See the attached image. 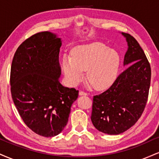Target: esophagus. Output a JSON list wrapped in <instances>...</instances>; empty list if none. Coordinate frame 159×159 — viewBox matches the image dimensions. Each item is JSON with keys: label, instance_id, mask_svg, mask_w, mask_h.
Masks as SVG:
<instances>
[{"label": "esophagus", "instance_id": "1", "mask_svg": "<svg viewBox=\"0 0 159 159\" xmlns=\"http://www.w3.org/2000/svg\"><path fill=\"white\" fill-rule=\"evenodd\" d=\"M79 95L80 96H87V93H85V92H84V91H79Z\"/></svg>", "mask_w": 159, "mask_h": 159}]
</instances>
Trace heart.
<instances>
[{
	"label": "heart",
	"instance_id": "obj_1",
	"mask_svg": "<svg viewBox=\"0 0 159 159\" xmlns=\"http://www.w3.org/2000/svg\"><path fill=\"white\" fill-rule=\"evenodd\" d=\"M120 66V56L114 49L101 43L75 47L72 57L64 55L63 73L71 85L78 84L87 71V79L95 89L102 90L112 83Z\"/></svg>",
	"mask_w": 159,
	"mask_h": 159
}]
</instances>
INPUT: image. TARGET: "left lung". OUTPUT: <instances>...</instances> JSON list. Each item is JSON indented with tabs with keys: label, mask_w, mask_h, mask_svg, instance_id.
<instances>
[{
	"label": "left lung",
	"mask_w": 159,
	"mask_h": 159,
	"mask_svg": "<svg viewBox=\"0 0 159 159\" xmlns=\"http://www.w3.org/2000/svg\"><path fill=\"white\" fill-rule=\"evenodd\" d=\"M128 43L124 57L126 69L113 84L93 98L91 120L99 132L119 134L130 129L143 114L148 99L151 68L138 41L122 33Z\"/></svg>",
	"instance_id": "8db88e82"
}]
</instances>
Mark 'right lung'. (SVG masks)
I'll return each mask as SVG.
<instances>
[{"label": "right lung", "mask_w": 159, "mask_h": 159, "mask_svg": "<svg viewBox=\"0 0 159 159\" xmlns=\"http://www.w3.org/2000/svg\"><path fill=\"white\" fill-rule=\"evenodd\" d=\"M61 38L48 31L24 41L12 59L11 94L24 123L43 137L60 134L68 123L78 90L60 83Z\"/></svg>", "instance_id": "1"}]
</instances>
